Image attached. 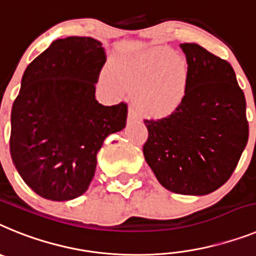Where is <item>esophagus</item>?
Here are the masks:
<instances>
[{
    "label": "esophagus",
    "instance_id": "obj_1",
    "mask_svg": "<svg viewBox=\"0 0 256 256\" xmlns=\"http://www.w3.org/2000/svg\"><path fill=\"white\" fill-rule=\"evenodd\" d=\"M139 120V112H138L136 106H131L130 110H128V122H135Z\"/></svg>",
    "mask_w": 256,
    "mask_h": 256
}]
</instances>
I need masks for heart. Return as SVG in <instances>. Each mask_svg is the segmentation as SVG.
I'll use <instances>...</instances> for the list:
<instances>
[{
	"label": "heart",
	"instance_id": "heart-1",
	"mask_svg": "<svg viewBox=\"0 0 256 256\" xmlns=\"http://www.w3.org/2000/svg\"><path fill=\"white\" fill-rule=\"evenodd\" d=\"M110 72L120 86L140 91L142 108L153 116H165L176 110L186 96L190 80L186 58L165 46L140 51L114 64Z\"/></svg>",
	"mask_w": 256,
	"mask_h": 256
}]
</instances>
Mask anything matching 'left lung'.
Listing matches in <instances>:
<instances>
[{
  "label": "left lung",
  "mask_w": 256,
  "mask_h": 256,
  "mask_svg": "<svg viewBox=\"0 0 256 256\" xmlns=\"http://www.w3.org/2000/svg\"><path fill=\"white\" fill-rule=\"evenodd\" d=\"M190 66L188 88L168 117L144 120V158L157 180L179 194L220 188L248 139L246 100L232 66L197 44H180Z\"/></svg>",
  "instance_id": "left-lung-1"
}]
</instances>
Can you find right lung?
I'll list each match as a JSON object with an SVG mask.
<instances>
[{"instance_id": "add662e5", "label": "right lung", "mask_w": 256, "mask_h": 256, "mask_svg": "<svg viewBox=\"0 0 256 256\" xmlns=\"http://www.w3.org/2000/svg\"><path fill=\"white\" fill-rule=\"evenodd\" d=\"M106 58L100 41L72 36L55 40L24 70L11 110L10 153L22 179L44 198L84 194L104 139L126 126L125 103L95 99Z\"/></svg>"}]
</instances>
